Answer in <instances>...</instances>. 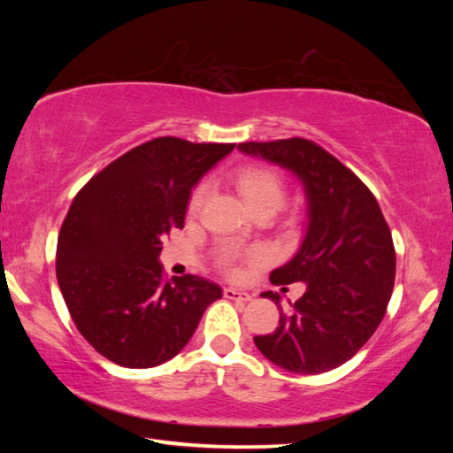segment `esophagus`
Returning a JSON list of instances; mask_svg holds the SVG:
<instances>
[{
  "instance_id": "34e87169",
  "label": "esophagus",
  "mask_w": 453,
  "mask_h": 453,
  "mask_svg": "<svg viewBox=\"0 0 453 453\" xmlns=\"http://www.w3.org/2000/svg\"><path fill=\"white\" fill-rule=\"evenodd\" d=\"M224 296L227 297V300H235V302H247V300H251V296H249L247 292L235 290V288H226Z\"/></svg>"
}]
</instances>
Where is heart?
Returning a JSON list of instances; mask_svg holds the SVG:
<instances>
[{"mask_svg": "<svg viewBox=\"0 0 453 453\" xmlns=\"http://www.w3.org/2000/svg\"><path fill=\"white\" fill-rule=\"evenodd\" d=\"M234 185L243 198L245 206L253 211H276L282 206L286 196V185L280 173L268 165H245L239 167L232 175ZM206 198V185H198L188 198V214H196V211L204 204ZM247 258V261H261V251L251 253H239L234 247H224L218 255V263L227 268V271H235L237 265Z\"/></svg>", "mask_w": 453, "mask_h": 453, "instance_id": "1", "label": "heart"}]
</instances>
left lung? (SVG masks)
Masks as SVG:
<instances>
[{
	"instance_id": "1",
	"label": "left lung",
	"mask_w": 453,
	"mask_h": 453,
	"mask_svg": "<svg viewBox=\"0 0 453 453\" xmlns=\"http://www.w3.org/2000/svg\"><path fill=\"white\" fill-rule=\"evenodd\" d=\"M245 156L290 171L307 202L305 235L271 282L305 292L271 334L255 336L265 358L294 373H323L350 360L378 329L395 282V249L370 188L342 163L303 138L239 143Z\"/></svg>"
}]
</instances>
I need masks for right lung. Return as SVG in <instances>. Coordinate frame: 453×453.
<instances>
[{
    "label": "right lung",
    "mask_w": 453,
    "mask_h": 453,
    "mask_svg": "<svg viewBox=\"0 0 453 453\" xmlns=\"http://www.w3.org/2000/svg\"><path fill=\"white\" fill-rule=\"evenodd\" d=\"M235 143L156 138L124 153L73 198L58 235L56 278L95 350L153 368L185 349L221 288L187 274L163 280V237L185 227L190 192Z\"/></svg>",
    "instance_id": "1"
}]
</instances>
